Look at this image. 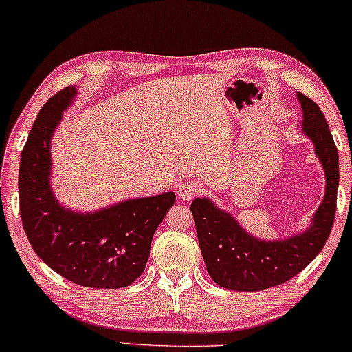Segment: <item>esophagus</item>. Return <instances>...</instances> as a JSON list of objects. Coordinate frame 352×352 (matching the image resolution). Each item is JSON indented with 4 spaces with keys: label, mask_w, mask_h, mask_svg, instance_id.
Returning <instances> with one entry per match:
<instances>
[{
    "label": "esophagus",
    "mask_w": 352,
    "mask_h": 352,
    "mask_svg": "<svg viewBox=\"0 0 352 352\" xmlns=\"http://www.w3.org/2000/svg\"><path fill=\"white\" fill-rule=\"evenodd\" d=\"M199 192H200V187L194 181L182 182V184H179V187H177V197H179L181 200H192L194 197L199 195Z\"/></svg>",
    "instance_id": "1"
}]
</instances>
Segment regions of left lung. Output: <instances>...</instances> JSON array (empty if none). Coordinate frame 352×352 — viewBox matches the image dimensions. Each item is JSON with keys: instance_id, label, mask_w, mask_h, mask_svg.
Returning a JSON list of instances; mask_svg holds the SVG:
<instances>
[{"instance_id": "8db88e82", "label": "left lung", "mask_w": 352, "mask_h": 352, "mask_svg": "<svg viewBox=\"0 0 352 352\" xmlns=\"http://www.w3.org/2000/svg\"><path fill=\"white\" fill-rule=\"evenodd\" d=\"M296 98L302 112V134L314 146L325 173L324 199L309 228L290 237L264 240L245 230L208 197L195 199L190 205L206 271L228 290L258 292L290 280L322 252L330 235L340 182L338 151L319 105L301 93Z\"/></svg>"}]
</instances>
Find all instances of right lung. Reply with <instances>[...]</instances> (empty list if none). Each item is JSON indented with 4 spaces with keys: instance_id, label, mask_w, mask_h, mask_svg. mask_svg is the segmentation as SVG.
Wrapping results in <instances>:
<instances>
[{
    "instance_id": "add662e5",
    "label": "right lung",
    "mask_w": 352,
    "mask_h": 352,
    "mask_svg": "<svg viewBox=\"0 0 352 352\" xmlns=\"http://www.w3.org/2000/svg\"><path fill=\"white\" fill-rule=\"evenodd\" d=\"M75 86L43 105L21 155L19 199L35 253L67 280L91 288L128 287L146 269L155 229L175 204V192L138 197L94 211L65 208L51 186V142Z\"/></svg>"
}]
</instances>
